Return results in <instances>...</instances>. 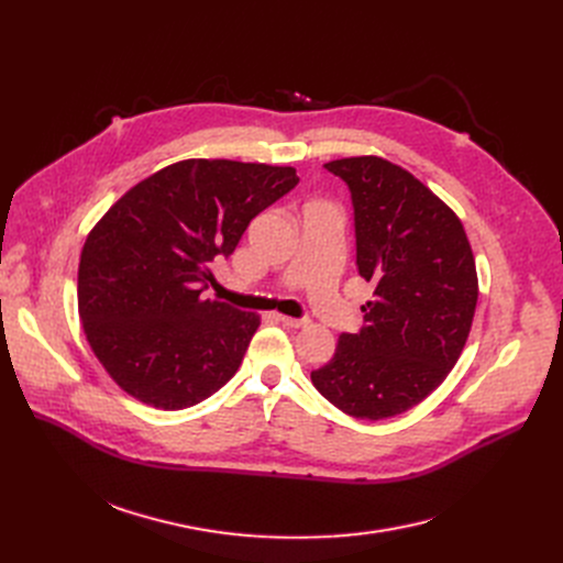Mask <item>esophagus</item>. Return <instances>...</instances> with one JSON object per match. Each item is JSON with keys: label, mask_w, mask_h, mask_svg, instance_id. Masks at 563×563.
Wrapping results in <instances>:
<instances>
[{"label": "esophagus", "mask_w": 563, "mask_h": 563, "mask_svg": "<svg viewBox=\"0 0 563 563\" xmlns=\"http://www.w3.org/2000/svg\"><path fill=\"white\" fill-rule=\"evenodd\" d=\"M278 321L287 329H303L308 323V319H294V317H285V314H278Z\"/></svg>", "instance_id": "esophagus-1"}]
</instances>
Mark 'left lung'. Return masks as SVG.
Returning <instances> with one entry per match:
<instances>
[{
    "instance_id": "1",
    "label": "left lung",
    "mask_w": 563,
    "mask_h": 563,
    "mask_svg": "<svg viewBox=\"0 0 563 563\" xmlns=\"http://www.w3.org/2000/svg\"><path fill=\"white\" fill-rule=\"evenodd\" d=\"M351 191L356 264L374 283L361 333L310 374L346 416L386 420L427 399L456 365L475 317V255L452 207L374 155L323 164Z\"/></svg>"
}]
</instances>
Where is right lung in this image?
<instances>
[{"label":"right lung","instance_id":"right-lung-1","mask_svg":"<svg viewBox=\"0 0 563 563\" xmlns=\"http://www.w3.org/2000/svg\"><path fill=\"white\" fill-rule=\"evenodd\" d=\"M297 183L291 166L185 159L109 207L81 249L77 303L115 386L162 410L225 386L260 317L202 297L212 262L232 255L249 223Z\"/></svg>","mask_w":563,"mask_h":563}]
</instances>
